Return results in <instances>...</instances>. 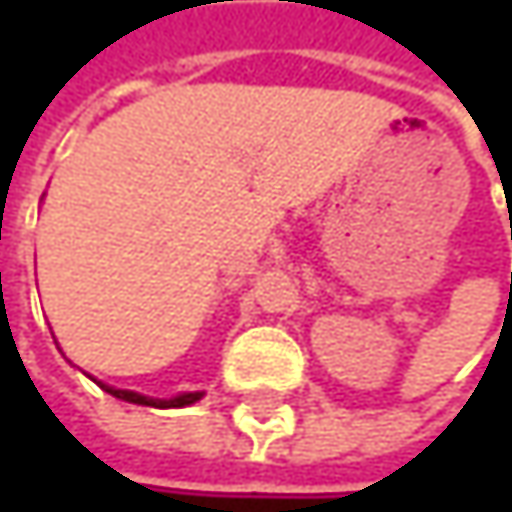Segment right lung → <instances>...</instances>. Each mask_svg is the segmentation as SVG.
<instances>
[{
  "instance_id": "right-lung-1",
  "label": "right lung",
  "mask_w": 512,
  "mask_h": 512,
  "mask_svg": "<svg viewBox=\"0 0 512 512\" xmlns=\"http://www.w3.org/2000/svg\"><path fill=\"white\" fill-rule=\"evenodd\" d=\"M97 385L103 391H109L112 397H118V400H127V403H136V406H154V409H183V406H192V403H198L204 397V391H183V394H174L168 400H159V397H148V394H139V391H127V388L106 385V382H97Z\"/></svg>"
}]
</instances>
